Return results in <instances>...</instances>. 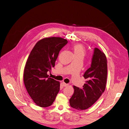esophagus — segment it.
<instances>
[{"label": "esophagus", "instance_id": "34e87169", "mask_svg": "<svg viewBox=\"0 0 129 129\" xmlns=\"http://www.w3.org/2000/svg\"><path fill=\"white\" fill-rule=\"evenodd\" d=\"M62 84H63V86H65V87L69 86V84H66V83H65L64 82H62Z\"/></svg>", "mask_w": 129, "mask_h": 129}]
</instances>
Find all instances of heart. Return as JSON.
I'll return each instance as SVG.
<instances>
[{"instance_id": "heart-1", "label": "heart", "mask_w": 129, "mask_h": 129, "mask_svg": "<svg viewBox=\"0 0 129 129\" xmlns=\"http://www.w3.org/2000/svg\"><path fill=\"white\" fill-rule=\"evenodd\" d=\"M74 50L75 54H82L84 56L85 49L83 45L81 44H76L74 46Z\"/></svg>"}]
</instances>
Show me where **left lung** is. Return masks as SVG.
<instances>
[{
    "label": "left lung",
    "mask_w": 129,
    "mask_h": 129,
    "mask_svg": "<svg viewBox=\"0 0 129 129\" xmlns=\"http://www.w3.org/2000/svg\"><path fill=\"white\" fill-rule=\"evenodd\" d=\"M107 74L106 56L100 49L95 48L91 66L83 75L86 79L85 83L82 88L73 86L74 92L69 99L70 105L78 110L90 108L105 90Z\"/></svg>",
    "instance_id": "8db88e82"
}]
</instances>
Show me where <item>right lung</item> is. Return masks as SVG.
<instances>
[{
  "label": "right lung",
  "instance_id": "obj_1",
  "mask_svg": "<svg viewBox=\"0 0 129 129\" xmlns=\"http://www.w3.org/2000/svg\"><path fill=\"white\" fill-rule=\"evenodd\" d=\"M68 43L60 37H49L38 41L31 50L25 66L24 82L34 102L42 108L53 103L60 90V82L47 72L54 67L61 49Z\"/></svg>",
  "mask_w": 129,
  "mask_h": 129
}]
</instances>
